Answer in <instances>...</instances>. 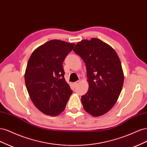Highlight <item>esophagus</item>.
<instances>
[{"mask_svg": "<svg viewBox=\"0 0 147 147\" xmlns=\"http://www.w3.org/2000/svg\"><path fill=\"white\" fill-rule=\"evenodd\" d=\"M79 83H80V82H79V81H77V82H74V83H73V84H74V86L75 88V87H77L78 84H79Z\"/></svg>", "mask_w": 147, "mask_h": 147, "instance_id": "esophagus-1", "label": "esophagus"}]
</instances>
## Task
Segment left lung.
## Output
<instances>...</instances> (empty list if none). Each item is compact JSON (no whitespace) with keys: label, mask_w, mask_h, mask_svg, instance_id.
<instances>
[{"label":"left lung","mask_w":147,"mask_h":147,"mask_svg":"<svg viewBox=\"0 0 147 147\" xmlns=\"http://www.w3.org/2000/svg\"><path fill=\"white\" fill-rule=\"evenodd\" d=\"M73 50L86 66L89 88L82 96L83 108L93 117L103 115L113 107L122 90L121 61L114 49L96 38L78 42Z\"/></svg>","instance_id":"8db88e82"}]
</instances>
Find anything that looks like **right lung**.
<instances>
[{
  "instance_id": "obj_1",
  "label": "right lung",
  "mask_w": 147,
  "mask_h": 147,
  "mask_svg": "<svg viewBox=\"0 0 147 147\" xmlns=\"http://www.w3.org/2000/svg\"><path fill=\"white\" fill-rule=\"evenodd\" d=\"M74 46L51 40L35 49L28 61L24 75L26 88L35 106L44 114L61 113L72 94L64 78L63 63Z\"/></svg>"
}]
</instances>
